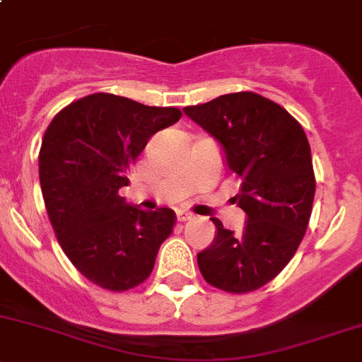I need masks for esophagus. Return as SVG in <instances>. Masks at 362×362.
<instances>
[{
	"instance_id": "1",
	"label": "esophagus",
	"mask_w": 362,
	"mask_h": 362,
	"mask_svg": "<svg viewBox=\"0 0 362 362\" xmlns=\"http://www.w3.org/2000/svg\"><path fill=\"white\" fill-rule=\"evenodd\" d=\"M177 219L180 221V223H185V221L192 219V214L187 212V210H178V212H177Z\"/></svg>"
}]
</instances>
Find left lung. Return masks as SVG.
Instances as JSON below:
<instances>
[{"label": "left lung", "mask_w": 362, "mask_h": 362, "mask_svg": "<svg viewBox=\"0 0 362 362\" xmlns=\"http://www.w3.org/2000/svg\"><path fill=\"white\" fill-rule=\"evenodd\" d=\"M184 113L223 145L240 180L233 199L247 216L240 233L212 217L217 235L198 252L199 272L228 293L255 292L285 269L308 230L317 182L306 132L255 92L226 93Z\"/></svg>", "instance_id": "8db88e82"}]
</instances>
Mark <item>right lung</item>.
Instances as JSON below:
<instances>
[{"label":"right lung","mask_w":362,"mask_h":362,"mask_svg":"<svg viewBox=\"0 0 362 362\" xmlns=\"http://www.w3.org/2000/svg\"><path fill=\"white\" fill-rule=\"evenodd\" d=\"M180 117L178 107L93 93L63 107L45 131L38 175L49 221L66 258L100 288L141 285L173 231V210L146 212L120 189L148 139Z\"/></svg>","instance_id":"1"}]
</instances>
